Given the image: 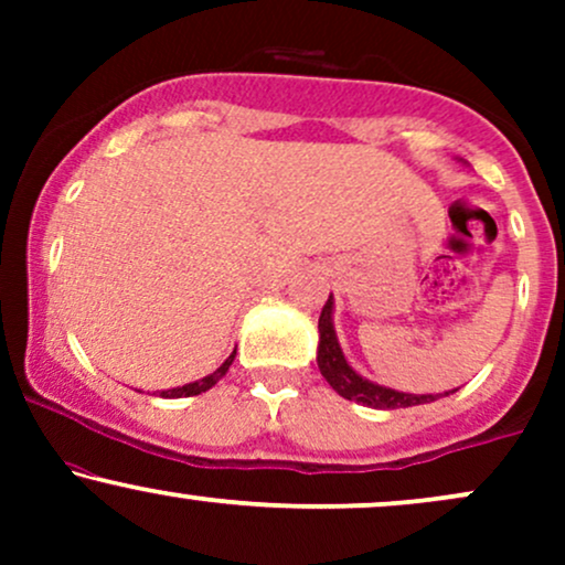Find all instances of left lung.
<instances>
[{"label":"left lung","mask_w":565,"mask_h":565,"mask_svg":"<svg viewBox=\"0 0 565 565\" xmlns=\"http://www.w3.org/2000/svg\"><path fill=\"white\" fill-rule=\"evenodd\" d=\"M319 361L321 374L327 377L329 385L334 387L342 398L355 401V404H364L372 408H406V406H419V404H430V401H438L440 395L449 393H438V395H414V393H401L393 391V387H382L374 385L361 377V374L353 372V366L348 364L345 355H342L340 342H337L334 334V323H332V295H329L327 305L321 310L319 319Z\"/></svg>","instance_id":"obj_1"}]
</instances>
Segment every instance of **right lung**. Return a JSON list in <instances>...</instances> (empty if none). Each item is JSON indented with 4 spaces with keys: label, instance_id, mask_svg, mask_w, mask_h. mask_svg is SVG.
Segmentation results:
<instances>
[{
    "label": "right lung",
    "instance_id": "obj_1",
    "mask_svg": "<svg viewBox=\"0 0 565 565\" xmlns=\"http://www.w3.org/2000/svg\"><path fill=\"white\" fill-rule=\"evenodd\" d=\"M233 359H236V350H233V353L228 355V359L223 361V366H220L217 372L206 374L204 380L188 382V385H183V387H172V391H161V398H188V395H199V393H206V391H210L212 385H217V382L225 377V372H228V369H231Z\"/></svg>",
    "mask_w": 565,
    "mask_h": 565
}]
</instances>
